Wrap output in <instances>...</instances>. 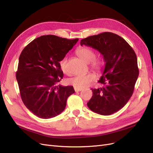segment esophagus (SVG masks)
I'll use <instances>...</instances> for the list:
<instances>
[{
  "mask_svg": "<svg viewBox=\"0 0 153 153\" xmlns=\"http://www.w3.org/2000/svg\"><path fill=\"white\" fill-rule=\"evenodd\" d=\"M74 89H75V92H80L82 90V89H78V88H75V87H74Z\"/></svg>",
  "mask_w": 153,
  "mask_h": 153,
  "instance_id": "1",
  "label": "esophagus"
}]
</instances>
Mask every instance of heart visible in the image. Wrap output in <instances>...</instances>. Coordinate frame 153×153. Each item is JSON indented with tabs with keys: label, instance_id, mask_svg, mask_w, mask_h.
Masks as SVG:
<instances>
[{
	"label": "heart",
	"instance_id": "1",
	"mask_svg": "<svg viewBox=\"0 0 153 153\" xmlns=\"http://www.w3.org/2000/svg\"><path fill=\"white\" fill-rule=\"evenodd\" d=\"M76 54L86 63H90L91 67L97 73H101L104 68V62L100 59H95V52L90 48L83 47L76 50ZM60 68L64 73H68L67 68V58L64 57L59 62ZM96 79L94 74L78 75L69 78L67 80L68 84L73 85L78 89H84L89 87Z\"/></svg>",
	"mask_w": 153,
	"mask_h": 153
}]
</instances>
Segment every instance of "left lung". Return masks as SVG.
<instances>
[{
  "label": "left lung",
  "instance_id": "left-lung-1",
  "mask_svg": "<svg viewBox=\"0 0 153 153\" xmlns=\"http://www.w3.org/2000/svg\"><path fill=\"white\" fill-rule=\"evenodd\" d=\"M80 45L98 50L105 62L98 80L103 87L92 89L88 107L103 115L117 112L131 97L139 74L135 52L121 36L108 32L83 39Z\"/></svg>",
  "mask_w": 153,
  "mask_h": 153
}]
</instances>
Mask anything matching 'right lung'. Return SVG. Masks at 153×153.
Masks as SVG:
<instances>
[{
	"label": "right lung",
	"mask_w": 153,
	"mask_h": 153,
	"mask_svg": "<svg viewBox=\"0 0 153 153\" xmlns=\"http://www.w3.org/2000/svg\"><path fill=\"white\" fill-rule=\"evenodd\" d=\"M78 41L42 36L22 50L16 80L23 103L38 117L50 119L62 112L68 98L75 92L71 85L58 84L64 75L59 62Z\"/></svg>",
	"instance_id": "right-lung-1"
}]
</instances>
